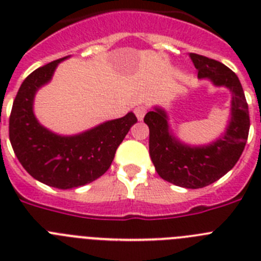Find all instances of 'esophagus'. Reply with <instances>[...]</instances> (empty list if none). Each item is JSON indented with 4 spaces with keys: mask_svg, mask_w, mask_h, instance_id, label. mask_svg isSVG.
I'll return each instance as SVG.
<instances>
[{
    "mask_svg": "<svg viewBox=\"0 0 261 261\" xmlns=\"http://www.w3.org/2000/svg\"><path fill=\"white\" fill-rule=\"evenodd\" d=\"M135 114L136 116H137V119L141 121V120L144 119L145 114H146V108H145L144 106H138V107L135 108Z\"/></svg>",
    "mask_w": 261,
    "mask_h": 261,
    "instance_id": "esophagus-1",
    "label": "esophagus"
}]
</instances>
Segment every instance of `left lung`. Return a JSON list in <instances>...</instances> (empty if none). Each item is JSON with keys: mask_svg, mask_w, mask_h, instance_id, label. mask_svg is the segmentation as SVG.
<instances>
[{"mask_svg": "<svg viewBox=\"0 0 261 261\" xmlns=\"http://www.w3.org/2000/svg\"><path fill=\"white\" fill-rule=\"evenodd\" d=\"M199 80L225 87L231 93L230 115L225 130L209 144L191 145L181 141L171 129L170 117L161 106L145 115L149 126V153L162 179L183 187L202 188L214 183L231 170L241 158L250 130L248 106L241 81L222 62L190 53Z\"/></svg>", "mask_w": 261, "mask_h": 261, "instance_id": "left-lung-1", "label": "left lung"}]
</instances>
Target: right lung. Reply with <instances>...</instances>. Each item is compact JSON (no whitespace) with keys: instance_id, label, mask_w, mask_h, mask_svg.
<instances>
[{"instance_id":"obj_1","label":"right lung","mask_w":261,"mask_h":261,"mask_svg":"<svg viewBox=\"0 0 261 261\" xmlns=\"http://www.w3.org/2000/svg\"><path fill=\"white\" fill-rule=\"evenodd\" d=\"M64 59L36 69L23 81L9 120L11 146L23 168L34 179L59 190H71L102 176L115 158L124 137L137 123L132 111L77 135H59L39 123L34 100L39 90L52 81Z\"/></svg>"}]
</instances>
